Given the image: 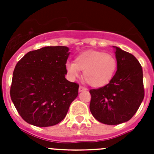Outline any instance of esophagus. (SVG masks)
<instances>
[{"instance_id": "34e87169", "label": "esophagus", "mask_w": 154, "mask_h": 154, "mask_svg": "<svg viewBox=\"0 0 154 154\" xmlns=\"http://www.w3.org/2000/svg\"><path fill=\"white\" fill-rule=\"evenodd\" d=\"M79 92H82V91H86L87 89L83 85H80L79 88Z\"/></svg>"}]
</instances>
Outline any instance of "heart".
<instances>
[{
	"instance_id": "heart-1",
	"label": "heart",
	"mask_w": 154,
	"mask_h": 154,
	"mask_svg": "<svg viewBox=\"0 0 154 154\" xmlns=\"http://www.w3.org/2000/svg\"><path fill=\"white\" fill-rule=\"evenodd\" d=\"M117 69V60L109 53L87 51L76 57L74 62H67L65 69L71 79L79 76L83 71L84 80L92 87H102L113 78Z\"/></svg>"
}]
</instances>
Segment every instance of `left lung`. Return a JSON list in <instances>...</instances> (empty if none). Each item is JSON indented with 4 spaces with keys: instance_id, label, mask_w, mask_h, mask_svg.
Masks as SVG:
<instances>
[{
    "instance_id": "left-lung-1",
    "label": "left lung",
    "mask_w": 154,
    "mask_h": 154,
    "mask_svg": "<svg viewBox=\"0 0 154 154\" xmlns=\"http://www.w3.org/2000/svg\"><path fill=\"white\" fill-rule=\"evenodd\" d=\"M116 48L117 71L107 85L89 90V109L99 122L118 125L130 120L144 98L143 69L132 54Z\"/></svg>"
}]
</instances>
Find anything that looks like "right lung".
<instances>
[{
  "mask_svg": "<svg viewBox=\"0 0 154 154\" xmlns=\"http://www.w3.org/2000/svg\"><path fill=\"white\" fill-rule=\"evenodd\" d=\"M65 46H48L31 51L16 65L10 95L25 122L46 127L65 117L79 85L68 81L65 64L69 55Z\"/></svg>",
  "mask_w": 154,
  "mask_h": 154,
  "instance_id": "obj_1",
  "label": "right lung"
}]
</instances>
